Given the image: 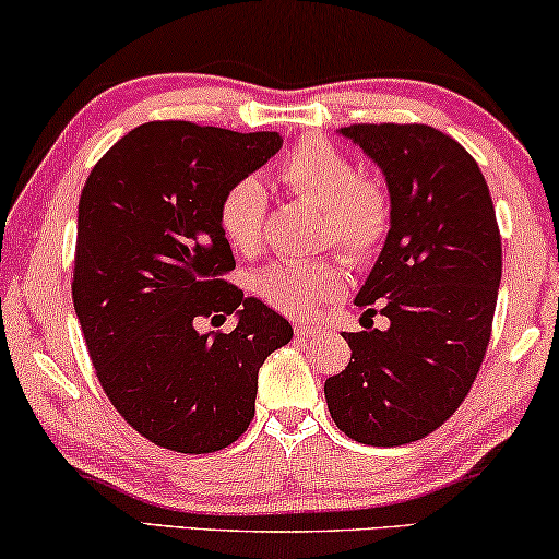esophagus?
Returning a JSON list of instances; mask_svg holds the SVG:
<instances>
[{
    "instance_id": "1",
    "label": "esophagus",
    "mask_w": 559,
    "mask_h": 559,
    "mask_svg": "<svg viewBox=\"0 0 559 559\" xmlns=\"http://www.w3.org/2000/svg\"><path fill=\"white\" fill-rule=\"evenodd\" d=\"M296 336H304V340H311V336H319L321 334V326L317 324H306V321H301V324L294 326Z\"/></svg>"
}]
</instances>
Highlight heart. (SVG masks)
<instances>
[{
  "instance_id": "obj_1",
  "label": "heart",
  "mask_w": 559,
  "mask_h": 559,
  "mask_svg": "<svg viewBox=\"0 0 559 559\" xmlns=\"http://www.w3.org/2000/svg\"><path fill=\"white\" fill-rule=\"evenodd\" d=\"M281 182L288 192L324 207V240L334 242L349 263H369L390 233V194L374 179L359 175L357 164L326 139H301L281 162ZM269 194L258 177H242L219 198V230L240 255L263 246ZM342 265L332 258L278 261L253 276L258 298L283 313H306L340 296Z\"/></svg>"
}]
</instances>
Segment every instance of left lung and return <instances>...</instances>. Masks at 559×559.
Returning a JSON list of instances; mask_svg holds the SVG:
<instances>
[{"label": "left lung", "instance_id": "left-lung-1", "mask_svg": "<svg viewBox=\"0 0 559 559\" xmlns=\"http://www.w3.org/2000/svg\"><path fill=\"white\" fill-rule=\"evenodd\" d=\"M342 136L382 169L392 223L355 298L390 326L344 332L352 359L324 395L357 443L405 445L459 411L497 309L501 235L486 179L466 148L426 123H355Z\"/></svg>", "mask_w": 559, "mask_h": 559}]
</instances>
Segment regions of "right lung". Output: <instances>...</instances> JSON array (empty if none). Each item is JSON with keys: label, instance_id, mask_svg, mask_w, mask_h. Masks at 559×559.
Instances as JSON below:
<instances>
[{"label": "right lung", "instance_id": "right-lung-1", "mask_svg": "<svg viewBox=\"0 0 559 559\" xmlns=\"http://www.w3.org/2000/svg\"><path fill=\"white\" fill-rule=\"evenodd\" d=\"M276 131L152 121L100 156L78 202L73 306L100 388L133 430L177 453H215L255 415L258 369L286 319L223 276L217 207L278 152ZM239 313L233 333L202 320Z\"/></svg>", "mask_w": 559, "mask_h": 559}]
</instances>
